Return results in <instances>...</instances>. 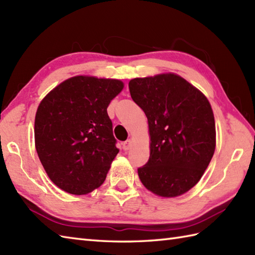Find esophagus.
<instances>
[{
	"instance_id": "obj_1",
	"label": "esophagus",
	"mask_w": 255,
	"mask_h": 255,
	"mask_svg": "<svg viewBox=\"0 0 255 255\" xmlns=\"http://www.w3.org/2000/svg\"><path fill=\"white\" fill-rule=\"evenodd\" d=\"M131 147V140H126V141L123 142V149L124 150H129Z\"/></svg>"
}]
</instances>
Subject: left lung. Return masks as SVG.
I'll return each mask as SVG.
<instances>
[{
    "instance_id": "1",
    "label": "left lung",
    "mask_w": 255,
    "mask_h": 255,
    "mask_svg": "<svg viewBox=\"0 0 255 255\" xmlns=\"http://www.w3.org/2000/svg\"><path fill=\"white\" fill-rule=\"evenodd\" d=\"M129 91L149 124L150 158L138 169L140 181L162 197L186 193L215 152V118L208 100L173 73L130 80Z\"/></svg>"
}]
</instances>
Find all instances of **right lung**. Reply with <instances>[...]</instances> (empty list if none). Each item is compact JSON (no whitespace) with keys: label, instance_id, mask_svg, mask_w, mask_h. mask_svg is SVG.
<instances>
[{"label":"right lung","instance_id":"add662e5","mask_svg":"<svg viewBox=\"0 0 255 255\" xmlns=\"http://www.w3.org/2000/svg\"><path fill=\"white\" fill-rule=\"evenodd\" d=\"M123 88L119 80L79 75L59 84L38 106L37 153L64 192L84 195L105 181L119 152L107 107Z\"/></svg>","mask_w":255,"mask_h":255}]
</instances>
